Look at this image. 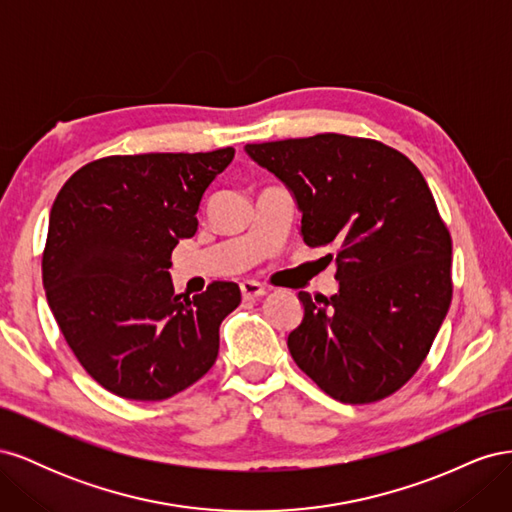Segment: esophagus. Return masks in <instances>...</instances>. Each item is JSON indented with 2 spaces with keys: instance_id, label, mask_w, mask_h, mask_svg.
<instances>
[{
  "instance_id": "obj_1",
  "label": "esophagus",
  "mask_w": 512,
  "mask_h": 512,
  "mask_svg": "<svg viewBox=\"0 0 512 512\" xmlns=\"http://www.w3.org/2000/svg\"><path fill=\"white\" fill-rule=\"evenodd\" d=\"M239 288H241L243 299H258V297H262V294L267 292L265 286L254 282V280H243V282L239 284Z\"/></svg>"
}]
</instances>
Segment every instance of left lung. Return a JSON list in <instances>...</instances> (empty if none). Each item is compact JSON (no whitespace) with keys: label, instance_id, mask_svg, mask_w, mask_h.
<instances>
[{"label":"left lung","instance_id":"left-lung-1","mask_svg":"<svg viewBox=\"0 0 512 512\" xmlns=\"http://www.w3.org/2000/svg\"><path fill=\"white\" fill-rule=\"evenodd\" d=\"M290 190L309 247L335 243L339 290L299 292L288 350L344 404L393 395L421 367L453 297V243L427 181L371 138L316 134L245 145Z\"/></svg>","mask_w":512,"mask_h":512}]
</instances>
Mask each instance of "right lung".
<instances>
[{
    "mask_svg": "<svg viewBox=\"0 0 512 512\" xmlns=\"http://www.w3.org/2000/svg\"><path fill=\"white\" fill-rule=\"evenodd\" d=\"M235 149L141 153L89 162L59 190L42 254V284L74 356L106 391L162 401L218 359L220 324L241 303L235 282L183 299L170 254Z\"/></svg>",
    "mask_w": 512,
    "mask_h": 512,
    "instance_id": "right-lung-1",
    "label": "right lung"
}]
</instances>
